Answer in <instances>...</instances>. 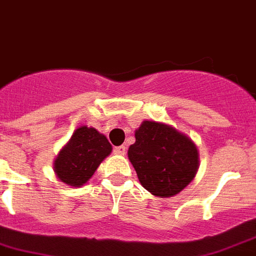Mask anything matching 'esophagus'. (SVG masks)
Wrapping results in <instances>:
<instances>
[{
    "instance_id": "obj_1",
    "label": "esophagus",
    "mask_w": 256,
    "mask_h": 256,
    "mask_svg": "<svg viewBox=\"0 0 256 256\" xmlns=\"http://www.w3.org/2000/svg\"><path fill=\"white\" fill-rule=\"evenodd\" d=\"M114 153L115 154H119V156H124V154L126 153V146H116L115 149H114Z\"/></svg>"
}]
</instances>
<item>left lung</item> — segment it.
Segmentation results:
<instances>
[{"instance_id":"8db88e82","label":"left lung","mask_w":256,"mask_h":256,"mask_svg":"<svg viewBox=\"0 0 256 256\" xmlns=\"http://www.w3.org/2000/svg\"><path fill=\"white\" fill-rule=\"evenodd\" d=\"M128 158L145 190L161 198L176 195L194 179L199 154L196 145L172 126L144 122Z\"/></svg>"}]
</instances>
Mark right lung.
I'll return each instance as SVG.
<instances>
[{"mask_svg":"<svg viewBox=\"0 0 256 256\" xmlns=\"http://www.w3.org/2000/svg\"><path fill=\"white\" fill-rule=\"evenodd\" d=\"M111 150L112 148L104 134L94 128L81 126L56 158L54 172L65 184L81 187Z\"/></svg>","mask_w":256,"mask_h":256,"instance_id":"add662e5","label":"right lung"}]
</instances>
